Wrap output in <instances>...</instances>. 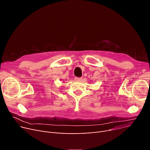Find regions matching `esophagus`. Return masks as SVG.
Instances as JSON below:
<instances>
[{
    "instance_id": "esophagus-1",
    "label": "esophagus",
    "mask_w": 150,
    "mask_h": 150,
    "mask_svg": "<svg viewBox=\"0 0 150 150\" xmlns=\"http://www.w3.org/2000/svg\"><path fill=\"white\" fill-rule=\"evenodd\" d=\"M82 79V77H75L76 81H81Z\"/></svg>"
}]
</instances>
